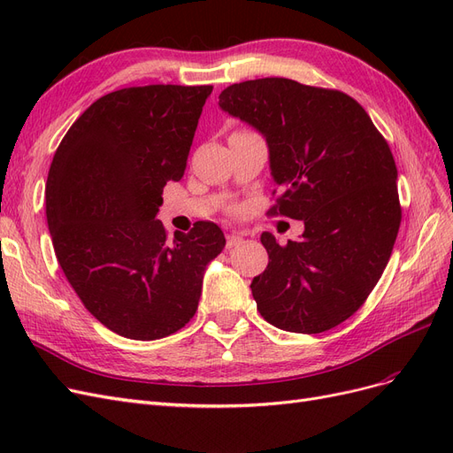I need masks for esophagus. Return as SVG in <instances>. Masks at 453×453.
I'll list each match as a JSON object with an SVG mask.
<instances>
[{"label":"esophagus","mask_w":453,"mask_h":453,"mask_svg":"<svg viewBox=\"0 0 453 453\" xmlns=\"http://www.w3.org/2000/svg\"><path fill=\"white\" fill-rule=\"evenodd\" d=\"M243 240V236L240 234V232H230V234L226 236V248H234V245H240Z\"/></svg>","instance_id":"34e87169"}]
</instances>
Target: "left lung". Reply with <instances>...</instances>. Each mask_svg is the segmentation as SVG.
Wrapping results in <instances>:
<instances>
[{
	"label": "left lung",
	"mask_w": 453,
	"mask_h": 453,
	"mask_svg": "<svg viewBox=\"0 0 453 453\" xmlns=\"http://www.w3.org/2000/svg\"><path fill=\"white\" fill-rule=\"evenodd\" d=\"M219 107L265 135L281 190L270 211L304 223L287 245L260 236L268 266L251 281L257 310L283 331H328L363 306L391 257L401 226L391 149L340 90L266 77L230 85Z\"/></svg>",
	"instance_id": "left-lung-1"
}]
</instances>
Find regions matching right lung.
<instances>
[{
	"label": "right lung",
	"mask_w": 453,
	"mask_h": 453,
	"mask_svg": "<svg viewBox=\"0 0 453 453\" xmlns=\"http://www.w3.org/2000/svg\"><path fill=\"white\" fill-rule=\"evenodd\" d=\"M213 87L149 85L96 100L54 153L47 223L58 263L85 308L132 340H158L196 313L205 266L225 234L198 221L166 236L162 188L180 181Z\"/></svg>",
	"instance_id": "1"
}]
</instances>
